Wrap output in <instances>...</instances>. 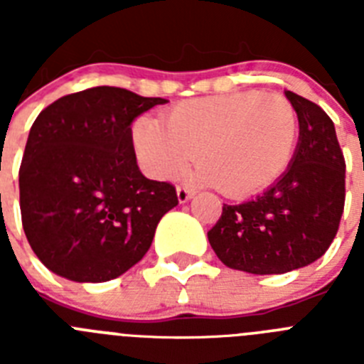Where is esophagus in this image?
<instances>
[{"mask_svg": "<svg viewBox=\"0 0 364 364\" xmlns=\"http://www.w3.org/2000/svg\"><path fill=\"white\" fill-rule=\"evenodd\" d=\"M191 197H193V193L189 191L188 188H184V186H178V188H176V198H178L180 204H186Z\"/></svg>", "mask_w": 364, "mask_h": 364, "instance_id": "1", "label": "esophagus"}]
</instances>
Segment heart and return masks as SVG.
Listing matches in <instances>:
<instances>
[{
	"mask_svg": "<svg viewBox=\"0 0 364 364\" xmlns=\"http://www.w3.org/2000/svg\"><path fill=\"white\" fill-rule=\"evenodd\" d=\"M299 120L281 95L255 91L195 98L175 105L164 124L142 117L133 124L138 162L153 178H169L197 159L193 184L246 198L288 169Z\"/></svg>",
	"mask_w": 364,
	"mask_h": 364,
	"instance_id": "b5f03b06",
	"label": "heart"
}]
</instances>
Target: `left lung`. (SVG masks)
I'll list each match as a JSON object with an SVG mask.
<instances>
[{
    "mask_svg": "<svg viewBox=\"0 0 364 364\" xmlns=\"http://www.w3.org/2000/svg\"><path fill=\"white\" fill-rule=\"evenodd\" d=\"M297 112L299 142L290 166L262 195L224 204L208 231L231 269L273 275L304 268L332 244L345 210V156L336 127L310 100L284 91Z\"/></svg>",
    "mask_w": 364,
    "mask_h": 364,
    "instance_id": "1",
    "label": "left lung"
}]
</instances>
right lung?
<instances>
[{
    "mask_svg": "<svg viewBox=\"0 0 364 364\" xmlns=\"http://www.w3.org/2000/svg\"><path fill=\"white\" fill-rule=\"evenodd\" d=\"M166 102L102 85L38 114L19 167V208L32 252L50 272L105 282L146 255L178 198L171 184L142 175L131 124Z\"/></svg>",
    "mask_w": 364,
    "mask_h": 364,
    "instance_id": "1",
    "label": "right lung"
}]
</instances>
